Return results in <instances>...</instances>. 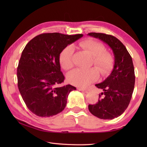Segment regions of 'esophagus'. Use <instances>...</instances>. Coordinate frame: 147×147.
<instances>
[{"label": "esophagus", "mask_w": 147, "mask_h": 147, "mask_svg": "<svg viewBox=\"0 0 147 147\" xmlns=\"http://www.w3.org/2000/svg\"><path fill=\"white\" fill-rule=\"evenodd\" d=\"M78 89L79 91H82V92H84V93H88V89H84V88H78Z\"/></svg>", "instance_id": "1"}]
</instances>
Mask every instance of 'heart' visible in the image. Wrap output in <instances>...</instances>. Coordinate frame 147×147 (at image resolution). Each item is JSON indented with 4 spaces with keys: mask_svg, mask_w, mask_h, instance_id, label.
Instances as JSON below:
<instances>
[{
    "mask_svg": "<svg viewBox=\"0 0 147 147\" xmlns=\"http://www.w3.org/2000/svg\"><path fill=\"white\" fill-rule=\"evenodd\" d=\"M79 46L93 55V64L100 71L102 76L108 74L111 71L114 63V58L109 52L105 50L101 42L93 39H88L81 41ZM74 49L68 45L62 50L59 60L64 70H69L73 67ZM99 77L98 70L95 67L89 69H76L67 75V80L72 85L85 88L94 82Z\"/></svg>",
    "mask_w": 147,
    "mask_h": 147,
    "instance_id": "obj_1",
    "label": "heart"
}]
</instances>
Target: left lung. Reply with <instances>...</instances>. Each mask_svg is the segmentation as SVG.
Masks as SVG:
<instances>
[{"mask_svg":"<svg viewBox=\"0 0 147 147\" xmlns=\"http://www.w3.org/2000/svg\"><path fill=\"white\" fill-rule=\"evenodd\" d=\"M89 36L98 38L112 49L115 64L112 72L96 87L103 90L95 104H89V110L102 119H113L123 114L130 104L135 85L132 58L125 46L111 35L91 32Z\"/></svg>","mask_w":147,"mask_h":147,"instance_id":"8db88e82","label":"left lung"}]
</instances>
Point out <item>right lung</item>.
<instances>
[{"label": "right lung", "mask_w": 147, "mask_h": 147, "mask_svg": "<svg viewBox=\"0 0 147 147\" xmlns=\"http://www.w3.org/2000/svg\"><path fill=\"white\" fill-rule=\"evenodd\" d=\"M82 34L44 33L31 39L22 52L17 67V85L29 110L39 117H51L65 108L71 85L57 87L65 77L59 57L68 45Z\"/></svg>", "instance_id": "1"}]
</instances>
